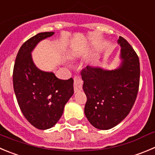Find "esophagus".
Segmentation results:
<instances>
[{"label": "esophagus", "instance_id": "obj_1", "mask_svg": "<svg viewBox=\"0 0 155 155\" xmlns=\"http://www.w3.org/2000/svg\"><path fill=\"white\" fill-rule=\"evenodd\" d=\"M82 84H83V81L81 80L80 77H74V93L79 92L82 90Z\"/></svg>", "mask_w": 155, "mask_h": 155}]
</instances>
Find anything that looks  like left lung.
<instances>
[{"label":"left lung","mask_w":155,"mask_h":155,"mask_svg":"<svg viewBox=\"0 0 155 155\" xmlns=\"http://www.w3.org/2000/svg\"><path fill=\"white\" fill-rule=\"evenodd\" d=\"M119 64L112 70L87 65L81 71L87 96L84 113L94 127L110 129L127 116L138 94L139 59L130 44L119 36Z\"/></svg>","instance_id":"8db88e82"}]
</instances>
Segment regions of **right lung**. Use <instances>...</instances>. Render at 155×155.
I'll list each match as a JSON object with an SVG mask.
<instances>
[{
	"label": "right lung",
	"mask_w": 155,
	"mask_h": 155,
	"mask_svg": "<svg viewBox=\"0 0 155 155\" xmlns=\"http://www.w3.org/2000/svg\"><path fill=\"white\" fill-rule=\"evenodd\" d=\"M54 34L39 32L25 42L17 53L13 73L19 107L28 122L41 130L58 123L74 94L73 79H58L53 72L38 68L32 60V52L38 43Z\"/></svg>",
	"instance_id": "1"
}]
</instances>
